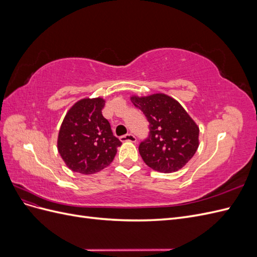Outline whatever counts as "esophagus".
Segmentation results:
<instances>
[{"label":"esophagus","mask_w":257,"mask_h":257,"mask_svg":"<svg viewBox=\"0 0 257 257\" xmlns=\"http://www.w3.org/2000/svg\"><path fill=\"white\" fill-rule=\"evenodd\" d=\"M120 141L122 143H125V142H131V143H135L136 142V137L133 134H126V135H123L120 137Z\"/></svg>","instance_id":"obj_1"}]
</instances>
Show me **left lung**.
<instances>
[{"instance_id": "1", "label": "left lung", "mask_w": 257, "mask_h": 257, "mask_svg": "<svg viewBox=\"0 0 257 257\" xmlns=\"http://www.w3.org/2000/svg\"><path fill=\"white\" fill-rule=\"evenodd\" d=\"M150 123V134L139 145L146 164L160 173H175L195 154L199 146V127L181 104L164 93L148 96L132 95Z\"/></svg>"}]
</instances>
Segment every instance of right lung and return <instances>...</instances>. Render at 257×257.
<instances>
[{"instance_id": "right-lung-1", "label": "right lung", "mask_w": 257, "mask_h": 257, "mask_svg": "<svg viewBox=\"0 0 257 257\" xmlns=\"http://www.w3.org/2000/svg\"><path fill=\"white\" fill-rule=\"evenodd\" d=\"M105 99L81 98L66 112L58 136V151L75 173L91 175L113 161L122 143L113 136L110 124L102 114Z\"/></svg>"}]
</instances>
